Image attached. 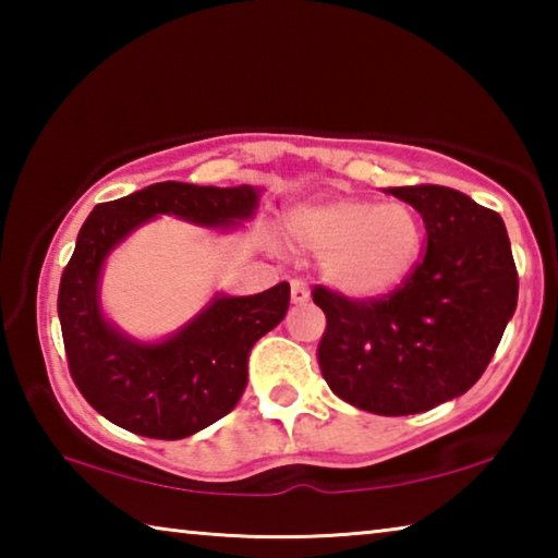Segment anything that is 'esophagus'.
<instances>
[{
	"label": "esophagus",
	"instance_id": "34e87169",
	"mask_svg": "<svg viewBox=\"0 0 558 558\" xmlns=\"http://www.w3.org/2000/svg\"><path fill=\"white\" fill-rule=\"evenodd\" d=\"M290 300L295 302V305H305V302H310V288L305 280H290Z\"/></svg>",
	"mask_w": 558,
	"mask_h": 558
}]
</instances>
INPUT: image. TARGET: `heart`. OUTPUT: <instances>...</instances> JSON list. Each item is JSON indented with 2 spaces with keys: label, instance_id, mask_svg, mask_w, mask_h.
I'll list each match as a JSON object with an SVG mask.
<instances>
[{
  "label": "heart",
  "instance_id": "obj_1",
  "mask_svg": "<svg viewBox=\"0 0 558 558\" xmlns=\"http://www.w3.org/2000/svg\"><path fill=\"white\" fill-rule=\"evenodd\" d=\"M298 248L323 258V276L349 298H379L409 278L423 223L409 204L342 199L302 206L290 216Z\"/></svg>",
  "mask_w": 558,
  "mask_h": 558
}]
</instances>
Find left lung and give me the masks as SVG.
Wrapping results in <instances>:
<instances>
[{"instance_id":"obj_1","label":"left lung","mask_w":558,"mask_h":558,"mask_svg":"<svg viewBox=\"0 0 558 558\" xmlns=\"http://www.w3.org/2000/svg\"><path fill=\"white\" fill-rule=\"evenodd\" d=\"M426 223V253L389 295L349 300L315 286L327 329L317 347L339 399L411 415L465 393L514 315L519 278L502 216L438 184L386 189Z\"/></svg>"}]
</instances>
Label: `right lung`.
Returning <instances> with one entry per match:
<instances>
[{
  "mask_svg": "<svg viewBox=\"0 0 558 558\" xmlns=\"http://www.w3.org/2000/svg\"><path fill=\"white\" fill-rule=\"evenodd\" d=\"M258 199L260 192L248 184L159 182L90 211L63 268L59 319L73 381L110 423L145 438L179 440L239 403L253 344L288 313V282L248 298L216 292L192 323L162 342H137L110 325L98 286L110 251L155 216L226 231L251 219Z\"/></svg>",
  "mask_w": 558,
  "mask_h": 558,
  "instance_id": "right-lung-1",
  "label": "right lung"
}]
</instances>
